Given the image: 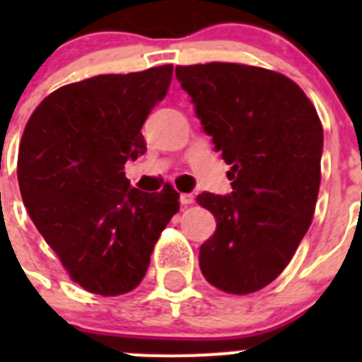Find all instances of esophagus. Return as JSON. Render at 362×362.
<instances>
[{"label": "esophagus", "mask_w": 362, "mask_h": 362, "mask_svg": "<svg viewBox=\"0 0 362 362\" xmlns=\"http://www.w3.org/2000/svg\"><path fill=\"white\" fill-rule=\"evenodd\" d=\"M179 203L183 204V206H188V204L194 203V196H192V194H181V196H179Z\"/></svg>", "instance_id": "obj_1"}]
</instances>
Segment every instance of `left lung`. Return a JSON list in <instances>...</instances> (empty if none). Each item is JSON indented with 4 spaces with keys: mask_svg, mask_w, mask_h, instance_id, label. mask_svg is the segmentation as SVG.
Wrapping results in <instances>:
<instances>
[{
    "mask_svg": "<svg viewBox=\"0 0 362 362\" xmlns=\"http://www.w3.org/2000/svg\"><path fill=\"white\" fill-rule=\"evenodd\" d=\"M204 134L232 165V192H203L216 217L199 248L204 279L228 293L257 292L279 276L308 232L321 183L322 127L290 78L238 63L175 66Z\"/></svg>",
    "mask_w": 362,
    "mask_h": 362,
    "instance_id": "left-lung-1",
    "label": "left lung"
}]
</instances>
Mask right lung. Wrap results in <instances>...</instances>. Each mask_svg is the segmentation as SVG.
<instances>
[{
	"label": "right lung",
	"instance_id": "right-lung-1",
	"mask_svg": "<svg viewBox=\"0 0 362 362\" xmlns=\"http://www.w3.org/2000/svg\"><path fill=\"white\" fill-rule=\"evenodd\" d=\"M172 65L101 74L57 88L25 127L18 159L32 223L74 281L99 296L134 290L145 277L179 194L130 187L124 163L146 150L141 127L165 99Z\"/></svg>",
	"mask_w": 362,
	"mask_h": 362
}]
</instances>
